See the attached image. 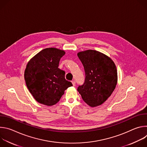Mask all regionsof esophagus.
Masks as SVG:
<instances>
[{"label":"esophagus","mask_w":147,"mask_h":147,"mask_svg":"<svg viewBox=\"0 0 147 147\" xmlns=\"http://www.w3.org/2000/svg\"><path fill=\"white\" fill-rule=\"evenodd\" d=\"M72 84H73V86H76V81H72Z\"/></svg>","instance_id":"34e87169"}]
</instances>
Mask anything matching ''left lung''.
<instances>
[{"label":"left lung","instance_id":"1","mask_svg":"<svg viewBox=\"0 0 147 147\" xmlns=\"http://www.w3.org/2000/svg\"><path fill=\"white\" fill-rule=\"evenodd\" d=\"M77 56L84 68L86 78L77 91L88 105L102 104L111 95L117 84V73L112 60L98 51L88 50Z\"/></svg>","mask_w":147,"mask_h":147}]
</instances>
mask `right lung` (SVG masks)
Listing matches in <instances>:
<instances>
[{
  "label": "right lung",
  "mask_w": 147,
  "mask_h": 147,
  "mask_svg": "<svg viewBox=\"0 0 147 147\" xmlns=\"http://www.w3.org/2000/svg\"><path fill=\"white\" fill-rule=\"evenodd\" d=\"M65 52L55 48L42 50L27 65L24 78L26 86L35 100L52 106L58 102L65 91L73 86L65 79V71L58 68Z\"/></svg>",
  "instance_id": "1"
}]
</instances>
